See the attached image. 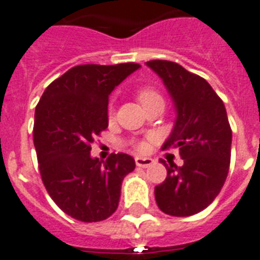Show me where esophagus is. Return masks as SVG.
Returning a JSON list of instances; mask_svg holds the SVG:
<instances>
[{
    "label": "esophagus",
    "instance_id": "34e87169",
    "mask_svg": "<svg viewBox=\"0 0 260 260\" xmlns=\"http://www.w3.org/2000/svg\"><path fill=\"white\" fill-rule=\"evenodd\" d=\"M135 161H136V166L141 167V168H147V167L152 166V163H153V160L151 157H141V156H137Z\"/></svg>",
    "mask_w": 260,
    "mask_h": 260
}]
</instances>
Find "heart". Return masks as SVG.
Instances as JSON below:
<instances>
[{
  "label": "heart",
  "mask_w": 260,
  "mask_h": 260,
  "mask_svg": "<svg viewBox=\"0 0 260 260\" xmlns=\"http://www.w3.org/2000/svg\"><path fill=\"white\" fill-rule=\"evenodd\" d=\"M137 99H139V101H140L141 105H143L145 109L148 108V107H151L152 104H155V103H164L161 94H160L156 89L148 88V86H147V88H141V89L137 92ZM111 113H113L112 109ZM136 147L139 151H145V149L148 148V144H147L145 141H140V143H137Z\"/></svg>",
  "instance_id": "b5f03b06"
}]
</instances>
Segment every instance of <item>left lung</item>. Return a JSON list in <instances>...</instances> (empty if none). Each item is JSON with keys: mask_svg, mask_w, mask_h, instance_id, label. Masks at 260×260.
Here are the masks:
<instances>
[{"mask_svg": "<svg viewBox=\"0 0 260 260\" xmlns=\"http://www.w3.org/2000/svg\"><path fill=\"white\" fill-rule=\"evenodd\" d=\"M145 64L163 80L176 111L163 149L179 148L184 161L178 167L161 160L167 178L155 187L156 203L167 215L191 216L214 202L227 179L233 141L227 112L203 77L172 61Z\"/></svg>", "mask_w": 260, "mask_h": 260, "instance_id": "obj_1", "label": "left lung"}]
</instances>
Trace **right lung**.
<instances>
[{
  "instance_id": "obj_1",
  "label": "right lung",
  "mask_w": 260,
  "mask_h": 260,
  "mask_svg": "<svg viewBox=\"0 0 260 260\" xmlns=\"http://www.w3.org/2000/svg\"><path fill=\"white\" fill-rule=\"evenodd\" d=\"M139 68L135 62L77 65L54 80L36 107L33 141L42 183L73 219L109 218L119 206L124 178L136 167L126 153L100 161L90 156V144L108 126L112 90Z\"/></svg>"
}]
</instances>
